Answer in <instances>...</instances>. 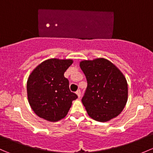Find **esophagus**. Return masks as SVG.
<instances>
[{"instance_id":"esophagus-1","label":"esophagus","mask_w":153,"mask_h":153,"mask_svg":"<svg viewBox=\"0 0 153 153\" xmlns=\"http://www.w3.org/2000/svg\"><path fill=\"white\" fill-rule=\"evenodd\" d=\"M76 94H77V95H78V98H81V90H80V89H78V90H77Z\"/></svg>"}]
</instances>
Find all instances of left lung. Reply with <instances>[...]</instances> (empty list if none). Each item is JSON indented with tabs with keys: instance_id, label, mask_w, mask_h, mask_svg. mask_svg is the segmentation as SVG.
<instances>
[{
	"instance_id": "8db88e82",
	"label": "left lung",
	"mask_w": 153,
	"mask_h": 153,
	"mask_svg": "<svg viewBox=\"0 0 153 153\" xmlns=\"http://www.w3.org/2000/svg\"><path fill=\"white\" fill-rule=\"evenodd\" d=\"M80 67L87 81L81 101L89 116L100 122L118 116L128 99L127 81L124 74L103 58L81 61Z\"/></svg>"
}]
</instances>
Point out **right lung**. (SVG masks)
I'll return each instance as SVG.
<instances>
[{"instance_id":"right-lung-1","label":"right lung","mask_w":153,"mask_h":153,"mask_svg":"<svg viewBox=\"0 0 153 153\" xmlns=\"http://www.w3.org/2000/svg\"><path fill=\"white\" fill-rule=\"evenodd\" d=\"M73 63L72 59L50 58L32 70L27 80L29 104L38 117L51 122L65 118L75 93L69 90L66 70Z\"/></svg>"}]
</instances>
